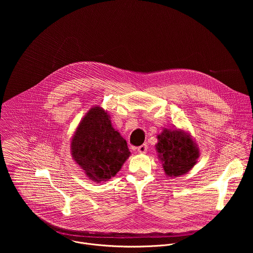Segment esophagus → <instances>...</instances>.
I'll return each instance as SVG.
<instances>
[{
	"mask_svg": "<svg viewBox=\"0 0 253 253\" xmlns=\"http://www.w3.org/2000/svg\"><path fill=\"white\" fill-rule=\"evenodd\" d=\"M147 148H148V145H147V143L140 145L139 147H137V152H138V153H140V154H144V153H146V151H147Z\"/></svg>",
	"mask_w": 253,
	"mask_h": 253,
	"instance_id": "obj_1",
	"label": "esophagus"
}]
</instances>
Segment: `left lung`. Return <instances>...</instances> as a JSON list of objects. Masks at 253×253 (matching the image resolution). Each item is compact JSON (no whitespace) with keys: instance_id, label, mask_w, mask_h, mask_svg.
<instances>
[{"instance_id":"8db88e82","label":"left lung","mask_w":253,"mask_h":253,"mask_svg":"<svg viewBox=\"0 0 253 253\" xmlns=\"http://www.w3.org/2000/svg\"><path fill=\"white\" fill-rule=\"evenodd\" d=\"M157 150L169 176H179L188 172L197 163L199 149L189 135L179 130L165 129L158 136Z\"/></svg>"}]
</instances>
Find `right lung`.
<instances>
[{
  "label": "right lung",
  "mask_w": 253,
  "mask_h": 253,
  "mask_svg": "<svg viewBox=\"0 0 253 253\" xmlns=\"http://www.w3.org/2000/svg\"><path fill=\"white\" fill-rule=\"evenodd\" d=\"M71 148L74 160L95 182L115 176L130 154L126 141L99 107L90 109L84 116L73 136Z\"/></svg>",
  "instance_id": "1"
}]
</instances>
